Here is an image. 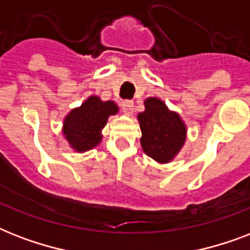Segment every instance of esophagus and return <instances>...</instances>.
Returning <instances> with one entry per match:
<instances>
[{
  "mask_svg": "<svg viewBox=\"0 0 250 250\" xmlns=\"http://www.w3.org/2000/svg\"><path fill=\"white\" fill-rule=\"evenodd\" d=\"M122 110H123V113L125 114H132L133 111V101L131 100H125V101L121 102Z\"/></svg>",
  "mask_w": 250,
  "mask_h": 250,
  "instance_id": "obj_1",
  "label": "esophagus"
}]
</instances>
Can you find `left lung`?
Instances as JSON below:
<instances>
[{"label": "left lung", "mask_w": 250, "mask_h": 250, "mask_svg": "<svg viewBox=\"0 0 250 250\" xmlns=\"http://www.w3.org/2000/svg\"><path fill=\"white\" fill-rule=\"evenodd\" d=\"M141 128V146L161 164L170 162L186 141V125L176 113L156 97L145 101V111L137 115Z\"/></svg>", "instance_id": "8db88e82"}]
</instances>
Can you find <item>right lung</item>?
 Wrapping results in <instances>:
<instances>
[{
    "label": "right lung",
    "instance_id": "obj_1",
    "mask_svg": "<svg viewBox=\"0 0 250 250\" xmlns=\"http://www.w3.org/2000/svg\"><path fill=\"white\" fill-rule=\"evenodd\" d=\"M118 111L113 101L102 102L92 96L83 105L68 114L63 123V133L72 148L85 152L94 148L101 141V131L107 118Z\"/></svg>",
    "mask_w": 250,
    "mask_h": 250
}]
</instances>
